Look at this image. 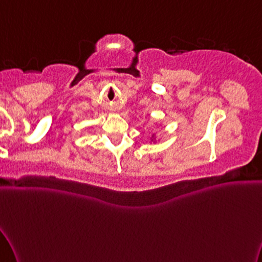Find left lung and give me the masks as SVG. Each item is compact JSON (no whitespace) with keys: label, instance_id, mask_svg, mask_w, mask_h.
<instances>
[{"label":"left lung","instance_id":"left-lung-1","mask_svg":"<svg viewBox=\"0 0 262 262\" xmlns=\"http://www.w3.org/2000/svg\"><path fill=\"white\" fill-rule=\"evenodd\" d=\"M151 141H153V140H151Z\"/></svg>","mask_w":262,"mask_h":262}]
</instances>
